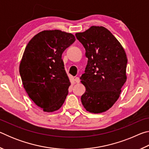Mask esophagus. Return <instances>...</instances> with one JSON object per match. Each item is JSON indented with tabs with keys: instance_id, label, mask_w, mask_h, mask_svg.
I'll list each match as a JSON object with an SVG mask.
<instances>
[{
	"instance_id": "esophagus-1",
	"label": "esophagus",
	"mask_w": 149,
	"mask_h": 149,
	"mask_svg": "<svg viewBox=\"0 0 149 149\" xmlns=\"http://www.w3.org/2000/svg\"><path fill=\"white\" fill-rule=\"evenodd\" d=\"M75 81L77 83V84H79V83L80 82V79L79 77H76L75 78Z\"/></svg>"
}]
</instances>
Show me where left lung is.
Segmentation results:
<instances>
[{
	"label": "left lung",
	"instance_id": "1",
	"mask_svg": "<svg viewBox=\"0 0 149 149\" xmlns=\"http://www.w3.org/2000/svg\"><path fill=\"white\" fill-rule=\"evenodd\" d=\"M85 49L88 58L80 79L86 91L81 96L87 111L98 114L108 110L120 97L127 79V58L124 49L110 31L92 26L75 34Z\"/></svg>",
	"mask_w": 149,
	"mask_h": 149
}]
</instances>
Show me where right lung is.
Segmentation results:
<instances>
[{"instance_id":"right-lung-1","label":"right lung","mask_w":149,"mask_h":149,"mask_svg":"<svg viewBox=\"0 0 149 149\" xmlns=\"http://www.w3.org/2000/svg\"><path fill=\"white\" fill-rule=\"evenodd\" d=\"M74 35L60 30L43 31L27 45L19 65L24 89L35 104L50 112L64 104L70 85L62 54L74 43Z\"/></svg>"}]
</instances>
